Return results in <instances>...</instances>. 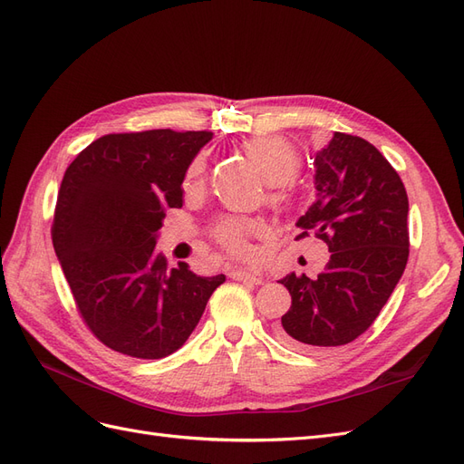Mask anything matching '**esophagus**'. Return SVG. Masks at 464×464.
I'll use <instances>...</instances> for the list:
<instances>
[{
	"mask_svg": "<svg viewBox=\"0 0 464 464\" xmlns=\"http://www.w3.org/2000/svg\"><path fill=\"white\" fill-rule=\"evenodd\" d=\"M230 276L234 280H240V283H247V285H263V276L257 273H251L247 269H236L230 273Z\"/></svg>",
	"mask_w": 464,
	"mask_h": 464,
	"instance_id": "1",
	"label": "esophagus"
}]
</instances>
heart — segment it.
<instances>
[{"label": "heart", "mask_w": 464, "mask_h": 464, "mask_svg": "<svg viewBox=\"0 0 464 464\" xmlns=\"http://www.w3.org/2000/svg\"><path fill=\"white\" fill-rule=\"evenodd\" d=\"M247 157L257 166L259 174L266 184L278 186L292 179L298 172L300 154L290 141L278 135H261L254 137L244 145ZM205 174V160L195 159L188 170V186L201 179ZM261 232V227L254 220L228 217L222 218L215 227L217 240L227 247L230 254L246 256L249 251V237Z\"/></svg>", "instance_id": "heart-1"}]
</instances>
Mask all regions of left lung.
Segmentation results:
<instances>
[{
  "label": "left lung",
  "mask_w": 464,
  "mask_h": 464,
  "mask_svg": "<svg viewBox=\"0 0 464 464\" xmlns=\"http://www.w3.org/2000/svg\"><path fill=\"white\" fill-rule=\"evenodd\" d=\"M315 203L298 237L315 234L331 259L317 278L286 275L290 310L278 341L290 348L353 343L387 304L409 261V198L402 179L366 139L336 131L315 154Z\"/></svg>",
  "instance_id": "8db88e82"
}]
</instances>
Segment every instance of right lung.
<instances>
[{
    "instance_id": "1",
    "label": "right lung",
    "mask_w": 464,
    "mask_h": 464,
    "mask_svg": "<svg viewBox=\"0 0 464 464\" xmlns=\"http://www.w3.org/2000/svg\"><path fill=\"white\" fill-rule=\"evenodd\" d=\"M213 133H110L67 166L52 242L81 317L116 353L159 360L184 344L227 276L176 269L157 251L191 160Z\"/></svg>"
}]
</instances>
